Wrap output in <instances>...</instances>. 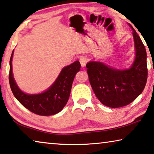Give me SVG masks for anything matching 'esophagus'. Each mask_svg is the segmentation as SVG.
<instances>
[{
  "label": "esophagus",
  "instance_id": "obj_1",
  "mask_svg": "<svg viewBox=\"0 0 154 154\" xmlns=\"http://www.w3.org/2000/svg\"><path fill=\"white\" fill-rule=\"evenodd\" d=\"M88 58L85 57H81V58H80L79 61H80V63H81V64L82 67H84V66L86 65L87 62H88Z\"/></svg>",
  "mask_w": 154,
  "mask_h": 154
}]
</instances>
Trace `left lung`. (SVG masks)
Wrapping results in <instances>:
<instances>
[{"label": "left lung", "instance_id": "obj_1", "mask_svg": "<svg viewBox=\"0 0 154 154\" xmlns=\"http://www.w3.org/2000/svg\"><path fill=\"white\" fill-rule=\"evenodd\" d=\"M132 29L135 51L130 68L118 69L102 62L86 64L89 81L96 97L110 108H120L133 102L142 92L147 80L146 52L139 35Z\"/></svg>", "mask_w": 154, "mask_h": 154}]
</instances>
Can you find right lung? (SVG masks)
Masks as SVG:
<instances>
[{"mask_svg":"<svg viewBox=\"0 0 154 154\" xmlns=\"http://www.w3.org/2000/svg\"><path fill=\"white\" fill-rule=\"evenodd\" d=\"M12 51L10 60L9 81L13 94L22 106L35 114L49 116L60 112L67 103L72 83L77 72L81 70L79 61H75L62 69L55 81L44 92L28 94L22 92L13 76L12 60Z\"/></svg>","mask_w":154,"mask_h":154,"instance_id":"1","label":"right lung"}]
</instances>
